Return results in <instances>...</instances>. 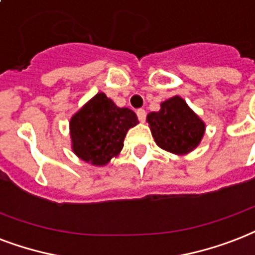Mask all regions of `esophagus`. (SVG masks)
I'll return each mask as SVG.
<instances>
[{"instance_id":"1","label":"esophagus","mask_w":255,"mask_h":255,"mask_svg":"<svg viewBox=\"0 0 255 255\" xmlns=\"http://www.w3.org/2000/svg\"><path fill=\"white\" fill-rule=\"evenodd\" d=\"M137 117L141 122H145L146 120V112L143 109H138L137 110Z\"/></svg>"}]
</instances>
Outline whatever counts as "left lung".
Instances as JSON below:
<instances>
[{
  "label": "left lung",
  "instance_id": "left-lung-1",
  "mask_svg": "<svg viewBox=\"0 0 255 255\" xmlns=\"http://www.w3.org/2000/svg\"><path fill=\"white\" fill-rule=\"evenodd\" d=\"M146 121L155 143L177 155L193 151L206 130L205 122L179 96L163 101L161 109L147 114Z\"/></svg>",
  "mask_w": 255,
  "mask_h": 255
}]
</instances>
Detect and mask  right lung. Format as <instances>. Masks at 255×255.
<instances>
[{
    "instance_id": "1",
    "label": "right lung",
    "mask_w": 255,
    "mask_h": 255,
    "mask_svg": "<svg viewBox=\"0 0 255 255\" xmlns=\"http://www.w3.org/2000/svg\"><path fill=\"white\" fill-rule=\"evenodd\" d=\"M137 124L133 110L118 108L105 93H97L70 118L73 153L86 163L105 166L121 153L126 133Z\"/></svg>"
}]
</instances>
